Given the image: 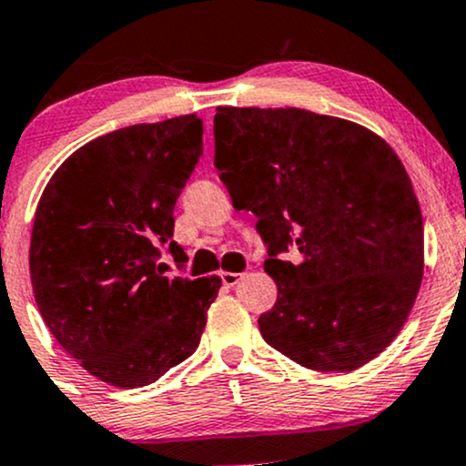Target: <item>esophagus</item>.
I'll use <instances>...</instances> for the list:
<instances>
[{
	"label": "esophagus",
	"mask_w": 466,
	"mask_h": 466,
	"mask_svg": "<svg viewBox=\"0 0 466 466\" xmlns=\"http://www.w3.org/2000/svg\"><path fill=\"white\" fill-rule=\"evenodd\" d=\"M240 278H243V274H234V271H223L221 274V282L226 287H234V285H238V280Z\"/></svg>",
	"instance_id": "esophagus-1"
}]
</instances>
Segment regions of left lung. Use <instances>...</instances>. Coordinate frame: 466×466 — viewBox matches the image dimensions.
<instances>
[{"mask_svg":"<svg viewBox=\"0 0 466 466\" xmlns=\"http://www.w3.org/2000/svg\"><path fill=\"white\" fill-rule=\"evenodd\" d=\"M215 166L234 208L258 217L269 254L278 300L258 318L267 344L319 372L374 360L422 280V217L397 153L341 117L218 106Z\"/></svg>","mask_w":466,"mask_h":466,"instance_id":"left-lung-1","label":"left lung"}]
</instances>
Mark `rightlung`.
<instances>
[{
    "label": "right lung",
    "mask_w": 466,
    "mask_h": 466,
    "mask_svg": "<svg viewBox=\"0 0 466 466\" xmlns=\"http://www.w3.org/2000/svg\"><path fill=\"white\" fill-rule=\"evenodd\" d=\"M195 114L100 136L52 175L36 206L30 280L50 333L117 388L157 381L199 346L221 278H166L173 210L203 155Z\"/></svg>",
    "instance_id": "right-lung-1"
}]
</instances>
